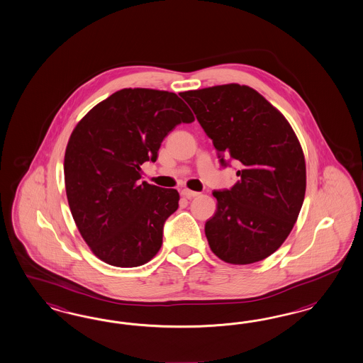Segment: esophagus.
<instances>
[{
	"label": "esophagus",
	"instance_id": "esophagus-1",
	"mask_svg": "<svg viewBox=\"0 0 363 363\" xmlns=\"http://www.w3.org/2000/svg\"><path fill=\"white\" fill-rule=\"evenodd\" d=\"M181 194H182L184 197L189 198V199H190V198L198 197V196H199V193H198V191H193V190H189V189H184V190L181 191Z\"/></svg>",
	"mask_w": 363,
	"mask_h": 363
}]
</instances>
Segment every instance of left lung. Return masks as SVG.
I'll use <instances>...</instances> for the list:
<instances>
[{
  "label": "left lung",
  "instance_id": "8db88e82",
  "mask_svg": "<svg viewBox=\"0 0 363 363\" xmlns=\"http://www.w3.org/2000/svg\"><path fill=\"white\" fill-rule=\"evenodd\" d=\"M213 140L220 165L241 169L231 189L213 191L217 210L205 223L211 252L233 264L262 261L285 242L306 191V164L284 114L246 85L182 91Z\"/></svg>",
  "mask_w": 363,
  "mask_h": 363
}]
</instances>
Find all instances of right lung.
Here are the masks:
<instances>
[{"label":"right lung","instance_id":"1","mask_svg":"<svg viewBox=\"0 0 363 363\" xmlns=\"http://www.w3.org/2000/svg\"><path fill=\"white\" fill-rule=\"evenodd\" d=\"M191 110L165 90L122 89L78 122L66 146V197L84 241L117 267L149 262L162 246L165 220L178 209L176 189L150 185L141 165Z\"/></svg>","mask_w":363,"mask_h":363}]
</instances>
